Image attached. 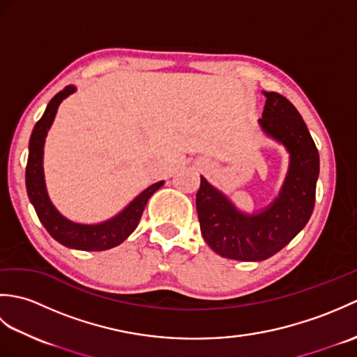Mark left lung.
Instances as JSON below:
<instances>
[{"instance_id":"1","label":"left lung","mask_w":357,"mask_h":357,"mask_svg":"<svg viewBox=\"0 0 357 357\" xmlns=\"http://www.w3.org/2000/svg\"><path fill=\"white\" fill-rule=\"evenodd\" d=\"M259 123L290 153V170L278 198L259 215H244L201 178L196 193L201 233L219 256L234 261H264L282 250L313 213L319 153L301 113L285 96L264 92Z\"/></svg>"}]
</instances>
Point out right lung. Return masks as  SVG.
Segmentation results:
<instances>
[{
	"instance_id": "1",
	"label": "right lung",
	"mask_w": 357,
	"mask_h": 357,
	"mask_svg": "<svg viewBox=\"0 0 357 357\" xmlns=\"http://www.w3.org/2000/svg\"><path fill=\"white\" fill-rule=\"evenodd\" d=\"M73 92L75 87L67 86L61 92L53 96L47 104V107H45L44 115L33 127L32 136H30L29 141L26 188L29 199L32 202L38 218H40L41 224L45 227V230L49 231L53 239L69 248L84 250V252H102V250H109L119 245L121 242H124L130 236L133 230L138 227L149 198L158 188L162 187L164 181H159V183L146 188L138 198H135L130 202V206L124 211H121L118 216L102 224H75L59 215L56 208L52 206L47 192H45L43 173V149L45 135H47L53 119H55L59 102Z\"/></svg>"
}]
</instances>
